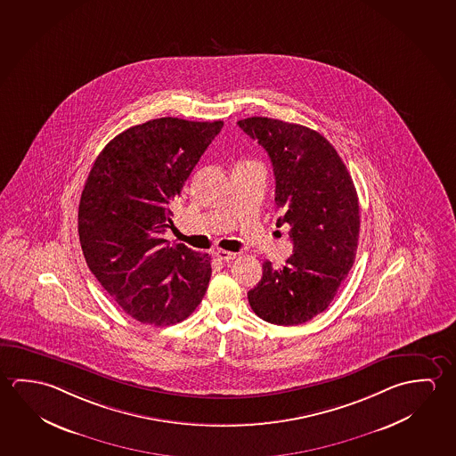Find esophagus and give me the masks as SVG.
<instances>
[{
  "instance_id": "esophagus-1",
  "label": "esophagus",
  "mask_w": 456,
  "mask_h": 456,
  "mask_svg": "<svg viewBox=\"0 0 456 456\" xmlns=\"http://www.w3.org/2000/svg\"><path fill=\"white\" fill-rule=\"evenodd\" d=\"M217 259H221V261L229 262L232 259H235L237 257V254L231 253V251H225V249H217L216 253H215Z\"/></svg>"
}]
</instances>
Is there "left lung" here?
<instances>
[{"label":"left lung","instance_id":"left-lung-1","mask_svg":"<svg viewBox=\"0 0 456 456\" xmlns=\"http://www.w3.org/2000/svg\"><path fill=\"white\" fill-rule=\"evenodd\" d=\"M240 128L267 151L275 173L278 224L291 225L292 256L248 292L264 322L296 326L322 314L336 297L356 257V189L334 146L312 128L270 118H248Z\"/></svg>","mask_w":456,"mask_h":456}]
</instances>
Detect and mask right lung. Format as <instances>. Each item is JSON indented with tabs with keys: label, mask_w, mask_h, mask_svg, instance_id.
<instances>
[{
	"label": "right lung",
	"mask_w": 456,
	"mask_h": 456,
	"mask_svg": "<svg viewBox=\"0 0 456 456\" xmlns=\"http://www.w3.org/2000/svg\"><path fill=\"white\" fill-rule=\"evenodd\" d=\"M223 120L160 118L118 134L86 181L77 232L90 272L120 308L142 324L186 320L208 288V254L172 245L173 200Z\"/></svg>",
	"instance_id": "right-lung-1"
}]
</instances>
